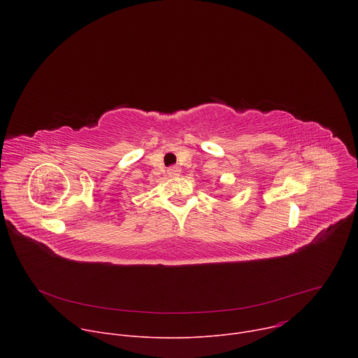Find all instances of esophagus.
<instances>
[{
  "mask_svg": "<svg viewBox=\"0 0 358 358\" xmlns=\"http://www.w3.org/2000/svg\"><path fill=\"white\" fill-rule=\"evenodd\" d=\"M167 173H169L170 177H178V176L181 174V170H180L178 167H170V169L167 170Z\"/></svg>",
  "mask_w": 358,
  "mask_h": 358,
  "instance_id": "esophagus-1",
  "label": "esophagus"
}]
</instances>
